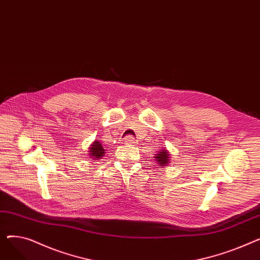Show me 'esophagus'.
I'll list each match as a JSON object with an SVG mask.
<instances>
[{"mask_svg": "<svg viewBox=\"0 0 260 260\" xmlns=\"http://www.w3.org/2000/svg\"><path fill=\"white\" fill-rule=\"evenodd\" d=\"M124 143L127 145H134L136 143V141L133 137H131V136H127V137L124 139Z\"/></svg>", "mask_w": 260, "mask_h": 260, "instance_id": "34e87169", "label": "esophagus"}]
</instances>
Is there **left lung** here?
I'll use <instances>...</instances> for the list:
<instances>
[{"label": "left lung", "instance_id": "obj_1", "mask_svg": "<svg viewBox=\"0 0 260 260\" xmlns=\"http://www.w3.org/2000/svg\"><path fill=\"white\" fill-rule=\"evenodd\" d=\"M155 160L159 167H168V165L171 161V154L167 148H160L157 151V154H155Z\"/></svg>", "mask_w": 260, "mask_h": 260}]
</instances>
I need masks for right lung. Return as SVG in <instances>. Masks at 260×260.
Segmentation results:
<instances>
[{"mask_svg": "<svg viewBox=\"0 0 260 260\" xmlns=\"http://www.w3.org/2000/svg\"><path fill=\"white\" fill-rule=\"evenodd\" d=\"M105 154V148L103 147L102 143L99 142V140H94L88 149V157L94 160L101 159Z\"/></svg>", "mask_w": 260, "mask_h": 260, "instance_id": "1", "label": "right lung"}]
</instances>
